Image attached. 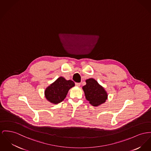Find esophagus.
I'll use <instances>...</instances> for the list:
<instances>
[{
  "mask_svg": "<svg viewBox=\"0 0 151 151\" xmlns=\"http://www.w3.org/2000/svg\"><path fill=\"white\" fill-rule=\"evenodd\" d=\"M80 85L81 83H76V86L79 87V86H80Z\"/></svg>",
  "mask_w": 151,
  "mask_h": 151,
  "instance_id": "obj_1",
  "label": "esophagus"
}]
</instances>
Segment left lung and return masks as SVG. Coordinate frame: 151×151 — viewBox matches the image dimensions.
<instances>
[{
    "label": "left lung",
    "mask_w": 151,
    "mask_h": 151,
    "mask_svg": "<svg viewBox=\"0 0 151 151\" xmlns=\"http://www.w3.org/2000/svg\"><path fill=\"white\" fill-rule=\"evenodd\" d=\"M86 84L82 86L86 100L93 106H98L105 103L108 94L104 88L95 79L91 78L85 81Z\"/></svg>",
    "instance_id": "obj_1"
}]
</instances>
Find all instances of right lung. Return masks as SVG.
Instances as JSON below:
<instances>
[{
  "label": "right lung",
  "mask_w": 151,
  "mask_h": 151,
  "mask_svg": "<svg viewBox=\"0 0 151 151\" xmlns=\"http://www.w3.org/2000/svg\"><path fill=\"white\" fill-rule=\"evenodd\" d=\"M74 86L73 81L60 77L45 89V97L51 104H58L64 100L69 91Z\"/></svg>",
  "instance_id": "add662e5"
}]
</instances>
